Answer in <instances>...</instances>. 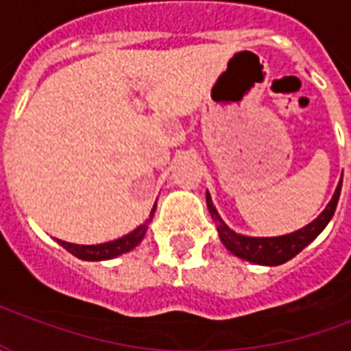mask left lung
I'll return each mask as SVG.
<instances>
[{"instance_id": "1", "label": "left lung", "mask_w": 351, "mask_h": 351, "mask_svg": "<svg viewBox=\"0 0 351 351\" xmlns=\"http://www.w3.org/2000/svg\"><path fill=\"white\" fill-rule=\"evenodd\" d=\"M340 188H342V178H340L339 186H337V190L332 193L331 201L327 203L324 213L319 214L316 220L310 221L308 226L297 229L293 233L280 237H246L241 235V233H235L233 229H229L226 221L221 220V216L216 210L213 197H210L208 191H206V206H208V213H210L214 223H216L220 241L233 256L246 259L250 263L274 267V265H282L289 261L291 258H295L302 248H306L327 228V223L331 221L332 214H335L337 203H339Z\"/></svg>"}]
</instances>
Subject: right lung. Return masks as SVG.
I'll use <instances>...</instances> for the list:
<instances>
[{"mask_svg": "<svg viewBox=\"0 0 351 351\" xmlns=\"http://www.w3.org/2000/svg\"><path fill=\"white\" fill-rule=\"evenodd\" d=\"M156 213V203H154V208L150 210V216L146 218L145 223H141L137 229H133L128 235L120 237V239H114V241H108V243L103 244H73L65 243V241H60L56 239L60 246H64L65 250L73 254L75 258L84 259V261H105V259H112L122 256V254H128L135 246H137L143 239H145L146 231H148V226L152 221V216Z\"/></svg>", "mask_w": 351, "mask_h": 351, "instance_id": "1", "label": "right lung"}]
</instances>
